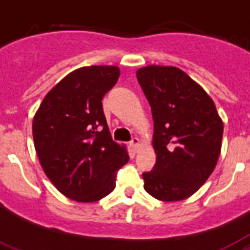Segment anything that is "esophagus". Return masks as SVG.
Wrapping results in <instances>:
<instances>
[{"label": "esophagus", "mask_w": 250, "mask_h": 250, "mask_svg": "<svg viewBox=\"0 0 250 250\" xmlns=\"http://www.w3.org/2000/svg\"><path fill=\"white\" fill-rule=\"evenodd\" d=\"M129 145H131L133 150L136 152L137 149H139V146H140V140H139L137 137H132V140L129 141Z\"/></svg>", "instance_id": "obj_1"}]
</instances>
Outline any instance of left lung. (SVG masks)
Returning a JSON list of instances; mask_svg holds the SVG:
<instances>
[{"mask_svg":"<svg viewBox=\"0 0 250 250\" xmlns=\"http://www.w3.org/2000/svg\"><path fill=\"white\" fill-rule=\"evenodd\" d=\"M136 76L152 109L157 156L143 174L144 188L161 201L184 200L215 168L223 123L213 100L180 68L146 66Z\"/></svg>","mask_w":250,"mask_h":250,"instance_id":"obj_1","label":"left lung"}]
</instances>
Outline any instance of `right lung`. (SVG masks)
Returning a JSON list of instances; mask_svg holds the SVG:
<instances>
[{"instance_id": "obj_1", "label": "right lung", "mask_w": 250, "mask_h": 250, "mask_svg": "<svg viewBox=\"0 0 250 250\" xmlns=\"http://www.w3.org/2000/svg\"><path fill=\"white\" fill-rule=\"evenodd\" d=\"M115 66H89L61 80L33 118L35 149L42 170L66 197L94 202L113 192L128 162L110 136L102 98L119 78Z\"/></svg>"}]
</instances>
